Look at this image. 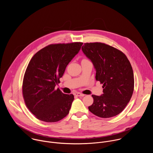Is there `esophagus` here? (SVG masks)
I'll return each mask as SVG.
<instances>
[{"instance_id":"34e87169","label":"esophagus","mask_w":153,"mask_h":153,"mask_svg":"<svg viewBox=\"0 0 153 153\" xmlns=\"http://www.w3.org/2000/svg\"><path fill=\"white\" fill-rule=\"evenodd\" d=\"M74 94L75 96H79V97H83V96H85L84 94H83L82 93H75Z\"/></svg>"}]
</instances>
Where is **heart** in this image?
<instances>
[{
  "label": "heart",
  "instance_id": "heart-1",
  "mask_svg": "<svg viewBox=\"0 0 153 153\" xmlns=\"http://www.w3.org/2000/svg\"><path fill=\"white\" fill-rule=\"evenodd\" d=\"M84 60H85V59H84Z\"/></svg>",
  "mask_w": 153,
  "mask_h": 153
}]
</instances>
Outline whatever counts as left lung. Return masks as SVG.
<instances>
[{
    "instance_id": "left-lung-1",
    "label": "left lung",
    "mask_w": 153,
    "mask_h": 153,
    "mask_svg": "<svg viewBox=\"0 0 153 153\" xmlns=\"http://www.w3.org/2000/svg\"><path fill=\"white\" fill-rule=\"evenodd\" d=\"M82 50L93 63L96 79L103 84V94L92 95L88 107L94 115L109 118L120 114L134 91V74L126 56L119 50L102 43H86Z\"/></svg>"
}]
</instances>
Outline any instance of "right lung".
Segmentation results:
<instances>
[{
  "instance_id": "1",
  "label": "right lung",
  "mask_w": 153,
  "mask_h": 153,
  "mask_svg": "<svg viewBox=\"0 0 153 153\" xmlns=\"http://www.w3.org/2000/svg\"><path fill=\"white\" fill-rule=\"evenodd\" d=\"M82 45L81 42L50 45L31 59L24 75L22 91L27 108L38 119L56 122L69 113L73 94H64L55 86Z\"/></svg>"
}]
</instances>
